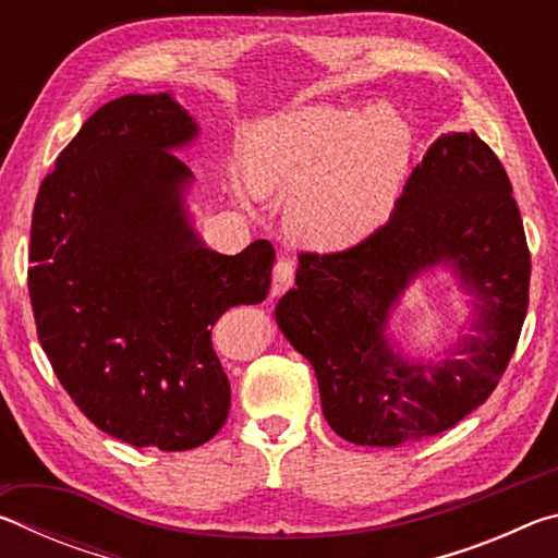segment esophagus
Returning a JSON list of instances; mask_svg holds the SVG:
<instances>
[{
	"instance_id": "1",
	"label": "esophagus",
	"mask_w": 558,
	"mask_h": 558,
	"mask_svg": "<svg viewBox=\"0 0 558 558\" xmlns=\"http://www.w3.org/2000/svg\"><path fill=\"white\" fill-rule=\"evenodd\" d=\"M292 280H295V266H292V260L280 258V260L276 263V268H272L270 295H272V298L282 295V292H286V290L292 286Z\"/></svg>"
}]
</instances>
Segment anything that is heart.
Instances as JSON below:
<instances>
[{"instance_id":"heart-1","label":"heart","mask_w":558,"mask_h":558,"mask_svg":"<svg viewBox=\"0 0 558 558\" xmlns=\"http://www.w3.org/2000/svg\"><path fill=\"white\" fill-rule=\"evenodd\" d=\"M413 132L391 106H305L270 118L243 147L241 194L288 196L300 243L344 248L389 219L411 165Z\"/></svg>"}]
</instances>
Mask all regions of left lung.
<instances>
[{
	"instance_id": "obj_1",
	"label": "left lung",
	"mask_w": 558,
	"mask_h": 558,
	"mask_svg": "<svg viewBox=\"0 0 558 558\" xmlns=\"http://www.w3.org/2000/svg\"><path fill=\"white\" fill-rule=\"evenodd\" d=\"M276 305L288 342L313 364L329 426L396 448L456 426L502 379L529 305L526 235L502 162L475 132L440 135L381 229L339 253H300ZM450 267L473 298V331L438 365L395 352L390 310L421 271Z\"/></svg>"
}]
</instances>
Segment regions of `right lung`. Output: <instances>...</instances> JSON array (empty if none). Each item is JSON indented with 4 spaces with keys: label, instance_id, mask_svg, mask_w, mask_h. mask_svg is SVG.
<instances>
[{
    "label": "right lung",
    "instance_id": "right-lung-1",
    "mask_svg": "<svg viewBox=\"0 0 558 558\" xmlns=\"http://www.w3.org/2000/svg\"><path fill=\"white\" fill-rule=\"evenodd\" d=\"M196 135L172 93L110 100L56 159L34 204L39 342L83 415L135 448L189 450L221 430L231 386L211 327L270 290L268 241L221 256L189 221L194 174L174 153Z\"/></svg>",
    "mask_w": 558,
    "mask_h": 558
}]
</instances>
